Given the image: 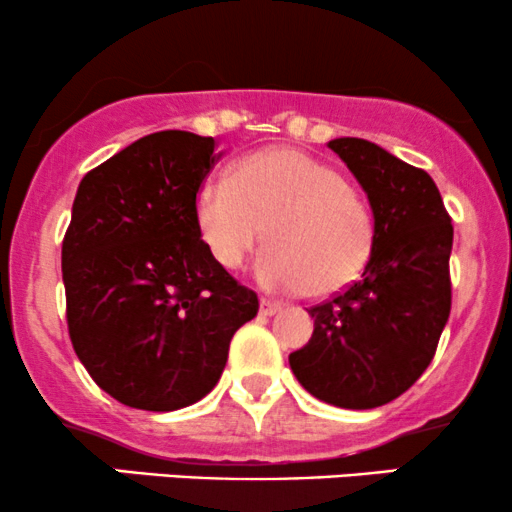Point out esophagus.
Listing matches in <instances>:
<instances>
[{
  "label": "esophagus",
  "mask_w": 512,
  "mask_h": 512,
  "mask_svg": "<svg viewBox=\"0 0 512 512\" xmlns=\"http://www.w3.org/2000/svg\"><path fill=\"white\" fill-rule=\"evenodd\" d=\"M279 310H281V305L276 301H269V298H262L260 301V315H264V317H272L279 313Z\"/></svg>",
  "instance_id": "34e87169"
}]
</instances>
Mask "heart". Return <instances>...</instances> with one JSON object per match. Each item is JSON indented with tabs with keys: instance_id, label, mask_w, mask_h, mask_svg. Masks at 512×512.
I'll list each match as a JSON object with an SVG mask.
<instances>
[{
	"instance_id": "obj_1",
	"label": "heart",
	"mask_w": 512,
	"mask_h": 512,
	"mask_svg": "<svg viewBox=\"0 0 512 512\" xmlns=\"http://www.w3.org/2000/svg\"><path fill=\"white\" fill-rule=\"evenodd\" d=\"M197 221L211 255L236 269L264 240L262 284L332 296L361 276L375 243L363 199L337 168L296 149H267L199 187ZM270 231H266V226Z\"/></svg>"
}]
</instances>
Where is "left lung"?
Wrapping results in <instances>:
<instances>
[{"label": "left lung", "instance_id": "8db88e82", "mask_svg": "<svg viewBox=\"0 0 512 512\" xmlns=\"http://www.w3.org/2000/svg\"><path fill=\"white\" fill-rule=\"evenodd\" d=\"M330 149L366 190L375 243L361 279L308 310L313 337L289 363L322 402L373 409L407 392L436 354L452 303V223L426 170L366 139Z\"/></svg>", "mask_w": 512, "mask_h": 512}]
</instances>
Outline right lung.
<instances>
[{
  "mask_svg": "<svg viewBox=\"0 0 512 512\" xmlns=\"http://www.w3.org/2000/svg\"><path fill=\"white\" fill-rule=\"evenodd\" d=\"M214 149L211 137L154 132L76 190L62 240L69 337L96 385L127 407L175 411L209 395L233 334L260 310L199 231Z\"/></svg>",
  "mask_w": 512,
  "mask_h": 512,
  "instance_id": "1",
  "label": "right lung"
}]
</instances>
